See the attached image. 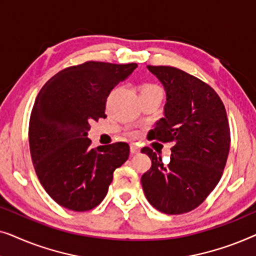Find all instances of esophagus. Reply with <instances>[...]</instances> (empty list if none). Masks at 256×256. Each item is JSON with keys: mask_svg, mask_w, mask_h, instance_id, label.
Masks as SVG:
<instances>
[{"mask_svg": "<svg viewBox=\"0 0 256 256\" xmlns=\"http://www.w3.org/2000/svg\"><path fill=\"white\" fill-rule=\"evenodd\" d=\"M130 152L132 154H138L140 152V148L136 144H132L130 146Z\"/></svg>", "mask_w": 256, "mask_h": 256, "instance_id": "1", "label": "esophagus"}]
</instances>
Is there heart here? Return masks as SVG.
I'll return each instance as SVG.
<instances>
[{
  "label": "heart",
  "mask_w": 256,
  "mask_h": 256,
  "mask_svg": "<svg viewBox=\"0 0 256 256\" xmlns=\"http://www.w3.org/2000/svg\"><path fill=\"white\" fill-rule=\"evenodd\" d=\"M150 94H158V96H162V90H160V87L158 85H156V84H142V85L140 86V96H150ZM130 135L136 136L138 132H132Z\"/></svg>",
  "instance_id": "obj_1"
}]
</instances>
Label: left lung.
<instances>
[{
	"label": "left lung",
	"mask_w": 256,
	"mask_h": 256,
	"mask_svg": "<svg viewBox=\"0 0 256 256\" xmlns=\"http://www.w3.org/2000/svg\"><path fill=\"white\" fill-rule=\"evenodd\" d=\"M148 70L166 92L164 115L150 138L172 142L170 162L144 146L152 160L141 183L148 202L160 212L182 214L198 208L219 183L230 152V132L225 106L211 86L180 68Z\"/></svg>",
	"instance_id": "8db88e82"
}]
</instances>
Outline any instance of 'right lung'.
Masks as SVG:
<instances>
[{
	"label": "right lung",
	"mask_w": 256,
	"mask_h": 256,
	"mask_svg": "<svg viewBox=\"0 0 256 256\" xmlns=\"http://www.w3.org/2000/svg\"><path fill=\"white\" fill-rule=\"evenodd\" d=\"M136 68V62H86L62 70L38 93L29 122L31 160L45 191L62 208H96L114 170L128 160L127 143L96 149L87 132L93 121L106 118L110 90Z\"/></svg>",
	"instance_id": "obj_1"
}]
</instances>
